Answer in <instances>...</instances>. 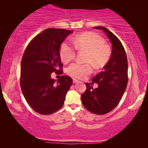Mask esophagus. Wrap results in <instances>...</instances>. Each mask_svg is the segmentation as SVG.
Here are the masks:
<instances>
[{
	"label": "esophagus",
	"mask_w": 148,
	"mask_h": 148,
	"mask_svg": "<svg viewBox=\"0 0 148 148\" xmlns=\"http://www.w3.org/2000/svg\"><path fill=\"white\" fill-rule=\"evenodd\" d=\"M79 81L78 80H77V79H73V83L74 84H76V83H77V82H78Z\"/></svg>",
	"instance_id": "1"
}]
</instances>
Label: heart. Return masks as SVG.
<instances>
[{
	"label": "heart",
	"mask_w": 148,
	"mask_h": 148,
	"mask_svg": "<svg viewBox=\"0 0 148 148\" xmlns=\"http://www.w3.org/2000/svg\"><path fill=\"white\" fill-rule=\"evenodd\" d=\"M75 47L79 51L88 52L86 62L92 64L95 68H101L108 61L110 56L109 47L105 45L104 40L93 32H86L74 40ZM75 49L69 42H64L60 47V57L62 61L67 63L74 59ZM91 64H71L67 69V73L75 78L83 79L91 73Z\"/></svg>",
	"instance_id": "heart-1"
}]
</instances>
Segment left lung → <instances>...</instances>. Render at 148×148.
I'll return each mask as SVG.
<instances>
[{"mask_svg": "<svg viewBox=\"0 0 148 148\" xmlns=\"http://www.w3.org/2000/svg\"><path fill=\"white\" fill-rule=\"evenodd\" d=\"M94 29L103 31L112 46V52L103 71L93 77L92 81L98 84L96 89L86 83L87 89L82 95V104L92 113L102 115L114 110L121 101L128 82V62L121 42L104 27Z\"/></svg>", "mask_w": 148, "mask_h": 148, "instance_id": "obj_1", "label": "left lung"}]
</instances>
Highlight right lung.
Instances as JSON below:
<instances>
[{"mask_svg": "<svg viewBox=\"0 0 148 148\" xmlns=\"http://www.w3.org/2000/svg\"><path fill=\"white\" fill-rule=\"evenodd\" d=\"M73 31L47 29L32 40L25 51L21 64L20 85L23 96L37 113L48 115L59 110L72 84L71 77L57 80L53 72L61 74L60 47Z\"/></svg>", "mask_w": 148, "mask_h": 148, "instance_id": "right-lung-1", "label": "right lung"}]
</instances>
